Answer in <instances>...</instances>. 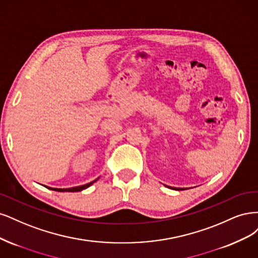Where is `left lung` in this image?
I'll use <instances>...</instances> for the list:
<instances>
[{
    "mask_svg": "<svg viewBox=\"0 0 258 258\" xmlns=\"http://www.w3.org/2000/svg\"><path fill=\"white\" fill-rule=\"evenodd\" d=\"M167 186V185H166ZM167 187H169V188H174V189H177V190H182V189H185V188H179V187H170V186H167Z\"/></svg>",
    "mask_w": 258,
    "mask_h": 258,
    "instance_id": "1",
    "label": "left lung"
}]
</instances>
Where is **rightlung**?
Here are the masks:
<instances>
[{"mask_svg": "<svg viewBox=\"0 0 258 258\" xmlns=\"http://www.w3.org/2000/svg\"><path fill=\"white\" fill-rule=\"evenodd\" d=\"M97 179H98V178H97ZM97 179H95L94 181L90 182V183H87V184H85V185H79V186L70 187V188H55V187H48V186H46V187L50 188V189H53V190H56V192H80V190H82V189H85V188L89 187L90 185H92V184L94 183V182H96V181H97Z\"/></svg>", "mask_w": 258, "mask_h": 258, "instance_id": "1", "label": "right lung"}]
</instances>
